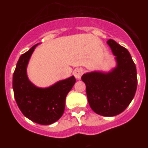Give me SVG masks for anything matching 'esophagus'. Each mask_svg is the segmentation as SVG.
I'll return each instance as SVG.
<instances>
[{
    "label": "esophagus",
    "instance_id": "esophagus-1",
    "mask_svg": "<svg viewBox=\"0 0 148 148\" xmlns=\"http://www.w3.org/2000/svg\"><path fill=\"white\" fill-rule=\"evenodd\" d=\"M84 73V71L83 68H77V69H75L74 71V77L77 78V79H78V80H80V77H81V76L83 75V74Z\"/></svg>",
    "mask_w": 148,
    "mask_h": 148
}]
</instances>
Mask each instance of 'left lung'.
Wrapping results in <instances>:
<instances>
[{
  "mask_svg": "<svg viewBox=\"0 0 148 148\" xmlns=\"http://www.w3.org/2000/svg\"><path fill=\"white\" fill-rule=\"evenodd\" d=\"M116 67L108 73L89 72L82 76L86 86L89 106L96 114L105 116H116L129 106L137 89L136 67L125 47L108 40Z\"/></svg>",
  "mask_w": 148,
  "mask_h": 148,
  "instance_id": "obj_1",
  "label": "left lung"
}]
</instances>
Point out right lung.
Listing matches in <instances>:
<instances>
[{"label": "right lung", "instance_id": "right-lung-1", "mask_svg": "<svg viewBox=\"0 0 148 148\" xmlns=\"http://www.w3.org/2000/svg\"><path fill=\"white\" fill-rule=\"evenodd\" d=\"M22 54L13 73V89L18 108L25 116L36 123L49 125L62 116L65 98L74 85V76L57 82L47 88L37 87L27 76V65L34 48Z\"/></svg>", "mask_w": 148, "mask_h": 148}]
</instances>
